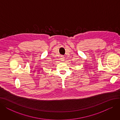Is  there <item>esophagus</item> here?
<instances>
[{
    "instance_id": "1",
    "label": "esophagus",
    "mask_w": 120,
    "mask_h": 120,
    "mask_svg": "<svg viewBox=\"0 0 120 120\" xmlns=\"http://www.w3.org/2000/svg\"><path fill=\"white\" fill-rule=\"evenodd\" d=\"M60 59H61V60L62 61H64V60L65 59H64V57L63 56H61V58H60Z\"/></svg>"
}]
</instances>
